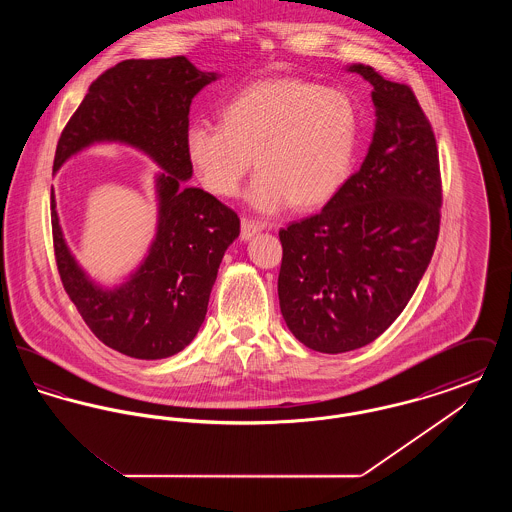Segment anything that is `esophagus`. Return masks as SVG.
I'll use <instances>...</instances> for the list:
<instances>
[{"mask_svg": "<svg viewBox=\"0 0 512 512\" xmlns=\"http://www.w3.org/2000/svg\"><path fill=\"white\" fill-rule=\"evenodd\" d=\"M265 228H267L265 222L244 217V219H242V238L249 240V238H253L257 232H261V230H265Z\"/></svg>", "mask_w": 512, "mask_h": 512, "instance_id": "1", "label": "esophagus"}]
</instances>
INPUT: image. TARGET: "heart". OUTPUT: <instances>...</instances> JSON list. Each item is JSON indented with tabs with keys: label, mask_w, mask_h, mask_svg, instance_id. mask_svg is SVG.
<instances>
[{
	"label": "heart",
	"mask_w": 512,
	"mask_h": 512,
	"mask_svg": "<svg viewBox=\"0 0 512 512\" xmlns=\"http://www.w3.org/2000/svg\"><path fill=\"white\" fill-rule=\"evenodd\" d=\"M359 136L349 98L299 78L261 80L238 92L222 122L194 121L186 153L201 184L220 197L240 192L255 157L247 199L261 213L328 203L345 184Z\"/></svg>",
	"instance_id": "obj_1"
}]
</instances>
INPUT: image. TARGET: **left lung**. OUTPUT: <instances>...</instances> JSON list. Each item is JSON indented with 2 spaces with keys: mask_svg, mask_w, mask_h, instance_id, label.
Listing matches in <instances>:
<instances>
[{
  "mask_svg": "<svg viewBox=\"0 0 512 512\" xmlns=\"http://www.w3.org/2000/svg\"><path fill=\"white\" fill-rule=\"evenodd\" d=\"M349 71L374 88L365 161L320 213L278 232L282 317L320 353L359 349L390 328L430 265L441 220L436 136L413 88L365 65Z\"/></svg>",
  "mask_w": 512,
  "mask_h": 512,
  "instance_id": "1",
  "label": "left lung"
}]
</instances>
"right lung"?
<instances>
[{"label":"right lung","instance_id":"right-lung-1","mask_svg":"<svg viewBox=\"0 0 512 512\" xmlns=\"http://www.w3.org/2000/svg\"><path fill=\"white\" fill-rule=\"evenodd\" d=\"M217 80L184 57L126 59L99 74L65 124L53 171L94 142L146 151L165 172L157 178L159 228L146 263L121 288L94 286L63 240L51 192V234L63 288L99 341L134 359H165L201 328L226 247L240 219L215 195L188 186L186 130L195 94Z\"/></svg>","mask_w":512,"mask_h":512}]
</instances>
